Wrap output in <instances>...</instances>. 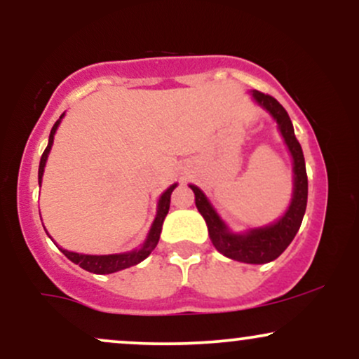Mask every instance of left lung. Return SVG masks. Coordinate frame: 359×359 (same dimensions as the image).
I'll use <instances>...</instances> for the list:
<instances>
[{"label":"left lung","mask_w":359,"mask_h":359,"mask_svg":"<svg viewBox=\"0 0 359 359\" xmlns=\"http://www.w3.org/2000/svg\"><path fill=\"white\" fill-rule=\"evenodd\" d=\"M253 97L277 119L280 133H282L292 154V158H294V199L288 205L285 216L275 224L266 226V228L251 229L246 234H233L228 231L224 222L219 219V216L211 208L203 191L197 189L196 185H191V189L196 196L197 209L203 214L205 224H208L212 245L216 246L219 253L243 263H269L285 251L297 234L300 224H302L307 208V172L302 147H300L299 140L295 138L294 126H292L290 118H288V113L283 109V106L273 96L259 93V90H253Z\"/></svg>","instance_id":"left-lung-1"}]
</instances>
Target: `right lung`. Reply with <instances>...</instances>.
Here are the masks:
<instances>
[{
	"label": "right lung",
	"mask_w": 359,
	"mask_h": 359,
	"mask_svg": "<svg viewBox=\"0 0 359 359\" xmlns=\"http://www.w3.org/2000/svg\"><path fill=\"white\" fill-rule=\"evenodd\" d=\"M62 116H64V114H62ZM62 116H60V119H62ZM60 119H57L55 125L52 126L50 137H48V145H47V148H45L42 158H40V167H39V180H40V182H42L45 162H47L48 151H50L52 143H53V135H55V130H57V126H59ZM175 187H177V184L170 185V187H168L167 191L162 194V197H160L158 211H156V217L154 221V226H151L150 234H148L145 245H143L140 250L130 251V253H123V255H101V257H96V255L72 253V251H67V250H62V253H64L65 257L71 259L72 263L79 265L81 269L88 270V271H90V273H100V275L114 273V271L130 269V266H133V265H137V263L143 262V259H145L148 255H150L151 251L155 250L156 243H158V240H160V231H162L163 219H165L168 208H170L172 191H174Z\"/></svg>",
	"instance_id": "obj_1"
}]
</instances>
